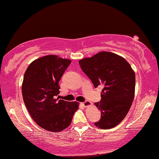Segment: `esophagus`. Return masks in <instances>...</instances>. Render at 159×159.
<instances>
[{"instance_id": "1", "label": "esophagus", "mask_w": 159, "mask_h": 159, "mask_svg": "<svg viewBox=\"0 0 159 159\" xmlns=\"http://www.w3.org/2000/svg\"><path fill=\"white\" fill-rule=\"evenodd\" d=\"M82 104L85 106V107H88V106H91L92 103H91V101H85L84 102L82 103Z\"/></svg>"}]
</instances>
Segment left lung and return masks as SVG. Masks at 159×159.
<instances>
[{
    "instance_id": "1",
    "label": "left lung",
    "mask_w": 159,
    "mask_h": 159,
    "mask_svg": "<svg viewBox=\"0 0 159 159\" xmlns=\"http://www.w3.org/2000/svg\"><path fill=\"white\" fill-rule=\"evenodd\" d=\"M79 63L95 88H103L101 100L95 103L101 118L95 125L102 129L116 126L127 115L134 98L136 76L131 66L123 57L107 51Z\"/></svg>"
}]
</instances>
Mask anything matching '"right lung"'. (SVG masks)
Masks as SVG:
<instances>
[{
	"instance_id": "add662e5",
	"label": "right lung",
	"mask_w": 159,
	"mask_h": 159,
	"mask_svg": "<svg viewBox=\"0 0 159 159\" xmlns=\"http://www.w3.org/2000/svg\"><path fill=\"white\" fill-rule=\"evenodd\" d=\"M70 63L69 59L48 55L33 61L25 72L23 101L34 121L48 131H61L69 126L79 108L76 101L58 98L59 80Z\"/></svg>"
}]
</instances>
